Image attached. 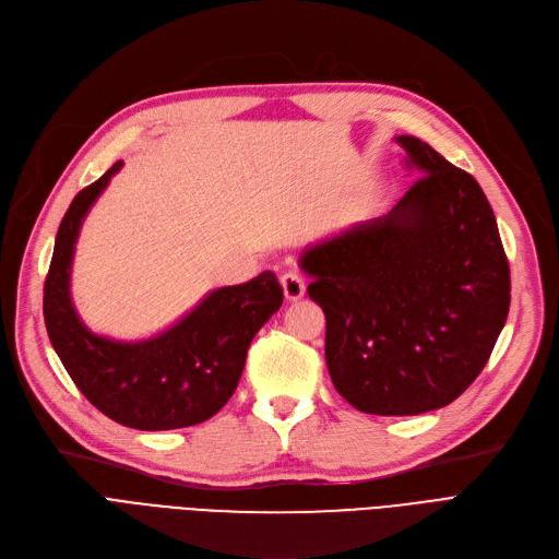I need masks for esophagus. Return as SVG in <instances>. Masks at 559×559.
<instances>
[{
	"label": "esophagus",
	"mask_w": 559,
	"mask_h": 559,
	"mask_svg": "<svg viewBox=\"0 0 559 559\" xmlns=\"http://www.w3.org/2000/svg\"><path fill=\"white\" fill-rule=\"evenodd\" d=\"M281 285H283V295L287 301H297L306 293V283H304L301 274H297V272H285L281 276Z\"/></svg>",
	"instance_id": "1"
}]
</instances>
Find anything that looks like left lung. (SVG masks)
<instances>
[{
    "label": "left lung",
    "instance_id": "left-lung-1",
    "mask_svg": "<svg viewBox=\"0 0 559 559\" xmlns=\"http://www.w3.org/2000/svg\"><path fill=\"white\" fill-rule=\"evenodd\" d=\"M404 199L301 253L326 314L335 391L362 414L418 416L477 379L509 312V262L477 180L418 136Z\"/></svg>",
    "mask_w": 559,
    "mask_h": 559
}]
</instances>
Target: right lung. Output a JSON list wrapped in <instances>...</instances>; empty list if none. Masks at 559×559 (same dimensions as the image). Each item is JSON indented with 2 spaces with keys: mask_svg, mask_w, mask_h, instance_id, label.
<instances>
[{
  "mask_svg": "<svg viewBox=\"0 0 559 559\" xmlns=\"http://www.w3.org/2000/svg\"><path fill=\"white\" fill-rule=\"evenodd\" d=\"M123 162L72 199L45 278L47 335L82 395L118 425L141 431L205 423L235 393L253 335L283 304L272 272L219 287L171 329L139 343L95 335L70 299V266L84 216Z\"/></svg>",
  "mask_w": 559,
  "mask_h": 559,
  "instance_id": "add662e5",
  "label": "right lung"
}]
</instances>
